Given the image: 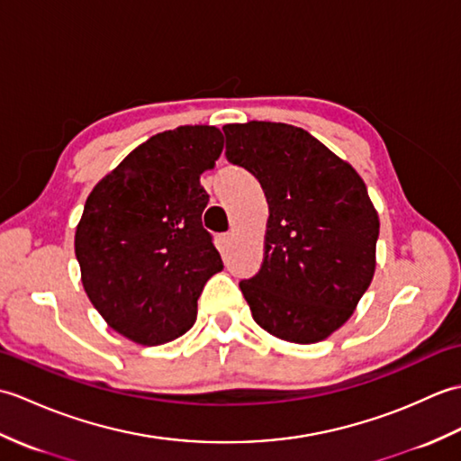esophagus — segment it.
Returning a JSON list of instances; mask_svg holds the SVG:
<instances>
[{"instance_id":"34e87169","label":"esophagus","mask_w":461,"mask_h":461,"mask_svg":"<svg viewBox=\"0 0 461 461\" xmlns=\"http://www.w3.org/2000/svg\"><path fill=\"white\" fill-rule=\"evenodd\" d=\"M233 238H236V233H233V231H228V233H223V236H221V241L225 243V246H231Z\"/></svg>"}]
</instances>
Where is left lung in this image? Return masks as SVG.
Segmentation results:
<instances>
[{
  "instance_id": "left-lung-1",
  "label": "left lung",
  "mask_w": 461,
  "mask_h": 461,
  "mask_svg": "<svg viewBox=\"0 0 461 461\" xmlns=\"http://www.w3.org/2000/svg\"><path fill=\"white\" fill-rule=\"evenodd\" d=\"M225 156L259 180L269 218L261 269L240 289L253 321L311 345L355 312L376 269L378 213L358 172L283 122L225 124Z\"/></svg>"
}]
</instances>
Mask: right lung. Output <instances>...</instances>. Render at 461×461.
I'll return each mask as SVG.
<instances>
[{"mask_svg":"<svg viewBox=\"0 0 461 461\" xmlns=\"http://www.w3.org/2000/svg\"><path fill=\"white\" fill-rule=\"evenodd\" d=\"M221 150L215 126L150 136L85 202L75 231L85 293L106 325L139 345L190 330L205 281L223 269L202 225L210 195L200 184Z\"/></svg>","mask_w":461,"mask_h":461,"instance_id":"1","label":"right lung"}]
</instances>
